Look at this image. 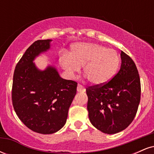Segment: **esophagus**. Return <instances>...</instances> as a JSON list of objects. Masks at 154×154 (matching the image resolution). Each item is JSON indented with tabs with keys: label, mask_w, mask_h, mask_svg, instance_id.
<instances>
[{
	"label": "esophagus",
	"mask_w": 154,
	"mask_h": 154,
	"mask_svg": "<svg viewBox=\"0 0 154 154\" xmlns=\"http://www.w3.org/2000/svg\"><path fill=\"white\" fill-rule=\"evenodd\" d=\"M77 91L79 92V93H84V92H85V88L79 84L77 85Z\"/></svg>",
	"instance_id": "esophagus-1"
}]
</instances>
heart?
<instances>
[{
	"mask_svg": "<svg viewBox=\"0 0 154 154\" xmlns=\"http://www.w3.org/2000/svg\"><path fill=\"white\" fill-rule=\"evenodd\" d=\"M61 67L69 76H73L82 66L84 75L93 85L109 82L117 72L120 59L116 51L97 43H78L72 45L69 54L59 59Z\"/></svg>",
	"mask_w": 154,
	"mask_h": 154,
	"instance_id": "heart-1",
	"label": "heart"
}]
</instances>
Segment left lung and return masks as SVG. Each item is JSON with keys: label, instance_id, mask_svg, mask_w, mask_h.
I'll use <instances>...</instances> for the list:
<instances>
[{"label": "left lung", "instance_id": "left-lung-1", "mask_svg": "<svg viewBox=\"0 0 154 154\" xmlns=\"http://www.w3.org/2000/svg\"><path fill=\"white\" fill-rule=\"evenodd\" d=\"M118 73L105 85L86 89L88 116L92 125L106 134H115L133 121L140 100V80L135 63L121 51Z\"/></svg>", "mask_w": 154, "mask_h": 154}]
</instances>
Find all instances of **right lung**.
<instances>
[{"mask_svg": "<svg viewBox=\"0 0 154 154\" xmlns=\"http://www.w3.org/2000/svg\"><path fill=\"white\" fill-rule=\"evenodd\" d=\"M51 41L37 40L26 49L16 66L12 86L16 114L28 128L44 135L64 126L77 86L75 81L61 78L53 65L41 70L34 63L50 50Z\"/></svg>", "mask_w": 154, "mask_h": 154, "instance_id": "obj_1", "label": "right lung"}]
</instances>
